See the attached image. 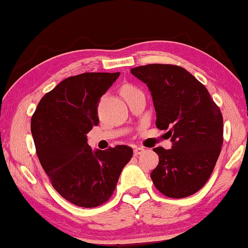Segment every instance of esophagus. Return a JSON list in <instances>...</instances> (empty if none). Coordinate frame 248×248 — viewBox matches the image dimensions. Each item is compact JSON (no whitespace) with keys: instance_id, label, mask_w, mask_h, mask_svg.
Listing matches in <instances>:
<instances>
[{"instance_id":"obj_1","label":"esophagus","mask_w":248,"mask_h":248,"mask_svg":"<svg viewBox=\"0 0 248 248\" xmlns=\"http://www.w3.org/2000/svg\"><path fill=\"white\" fill-rule=\"evenodd\" d=\"M144 152V149L142 147H136L135 150H133V153H135V155H139L141 153Z\"/></svg>"}]
</instances>
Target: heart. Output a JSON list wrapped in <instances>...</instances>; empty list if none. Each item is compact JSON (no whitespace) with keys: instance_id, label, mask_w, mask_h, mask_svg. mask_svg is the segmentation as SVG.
Segmentation results:
<instances>
[{"instance_id":"obj_1","label":"heart","mask_w":248,"mask_h":248,"mask_svg":"<svg viewBox=\"0 0 248 248\" xmlns=\"http://www.w3.org/2000/svg\"><path fill=\"white\" fill-rule=\"evenodd\" d=\"M130 92H137V89L131 87V86H125V87H124V89H123V93H130Z\"/></svg>"}]
</instances>
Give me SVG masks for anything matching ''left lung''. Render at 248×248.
I'll return each mask as SVG.
<instances>
[{
    "label": "left lung",
    "instance_id": "left-lung-1",
    "mask_svg": "<svg viewBox=\"0 0 248 248\" xmlns=\"http://www.w3.org/2000/svg\"><path fill=\"white\" fill-rule=\"evenodd\" d=\"M131 74L150 90L156 128L167 130L172 148L158 147L155 186L168 198L182 199L204 186L223 144V117L205 86L180 66L149 64Z\"/></svg>",
    "mask_w": 248,
    "mask_h": 248
}]
</instances>
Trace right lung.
I'll return each instance as SVG.
<instances>
[{
  "mask_svg": "<svg viewBox=\"0 0 248 248\" xmlns=\"http://www.w3.org/2000/svg\"><path fill=\"white\" fill-rule=\"evenodd\" d=\"M120 73H84L68 77L42 98L31 131L43 169L62 198L81 207L107 202L124 167L128 145L93 151L87 133L99 123L98 103Z\"/></svg>",
  "mask_w": 248,
  "mask_h": 248,
  "instance_id": "right-lung-1",
  "label": "right lung"
}]
</instances>
